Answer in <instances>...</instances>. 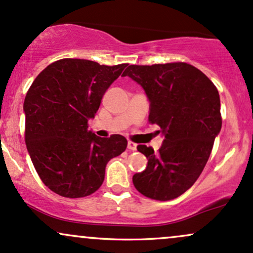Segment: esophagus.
<instances>
[{"instance_id": "34e87169", "label": "esophagus", "mask_w": 253, "mask_h": 253, "mask_svg": "<svg viewBox=\"0 0 253 253\" xmlns=\"http://www.w3.org/2000/svg\"><path fill=\"white\" fill-rule=\"evenodd\" d=\"M136 148H137V144H136L135 142H131V141L127 142V149H130V150H136Z\"/></svg>"}]
</instances>
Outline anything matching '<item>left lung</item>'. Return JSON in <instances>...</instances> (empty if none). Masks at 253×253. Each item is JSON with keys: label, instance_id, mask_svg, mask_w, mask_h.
<instances>
[{"label": "left lung", "instance_id": "left-lung-1", "mask_svg": "<svg viewBox=\"0 0 253 253\" xmlns=\"http://www.w3.org/2000/svg\"><path fill=\"white\" fill-rule=\"evenodd\" d=\"M123 75L146 90L149 123L159 126V132L165 135L157 153L138 144L137 150L146 155L148 165L134 174L132 183L152 200H174L200 177L221 130L217 88L206 74L184 62L129 65Z\"/></svg>", "mask_w": 253, "mask_h": 253}]
</instances>
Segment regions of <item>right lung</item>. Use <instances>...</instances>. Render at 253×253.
Returning a JSON list of instances; mask_svg holds the SVG:
<instances>
[{
  "instance_id": "1",
  "label": "right lung",
  "mask_w": 253,
  "mask_h": 253,
  "mask_svg": "<svg viewBox=\"0 0 253 253\" xmlns=\"http://www.w3.org/2000/svg\"><path fill=\"white\" fill-rule=\"evenodd\" d=\"M126 65L59 59L27 90L25 142L39 178L55 194L68 198L92 195L103 184L106 164L126 150V137H98L88 131V119Z\"/></svg>"
}]
</instances>
